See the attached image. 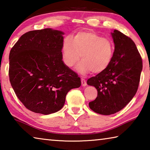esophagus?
<instances>
[{"mask_svg":"<svg viewBox=\"0 0 150 150\" xmlns=\"http://www.w3.org/2000/svg\"><path fill=\"white\" fill-rule=\"evenodd\" d=\"M81 85H82V86H83V87H85V86L87 85V82H86L85 79L81 78Z\"/></svg>","mask_w":150,"mask_h":150,"instance_id":"1","label":"esophagus"}]
</instances>
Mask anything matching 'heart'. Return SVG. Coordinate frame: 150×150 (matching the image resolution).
Masks as SVG:
<instances>
[{"label":"heart","mask_w":150,"mask_h":150,"mask_svg":"<svg viewBox=\"0 0 150 150\" xmlns=\"http://www.w3.org/2000/svg\"><path fill=\"white\" fill-rule=\"evenodd\" d=\"M115 45L110 39L93 32H81L73 38H67L63 44V59L65 64L73 67L81 59L77 70L81 73L105 71L112 59Z\"/></svg>","instance_id":"b5f03b06"}]
</instances>
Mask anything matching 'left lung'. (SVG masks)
Segmentation results:
<instances>
[{"instance_id": "8db88e82", "label": "left lung", "mask_w": 150, "mask_h": 150, "mask_svg": "<svg viewBox=\"0 0 150 150\" xmlns=\"http://www.w3.org/2000/svg\"><path fill=\"white\" fill-rule=\"evenodd\" d=\"M115 52L107 69L87 80L97 90V97L88 103L91 110L103 115L120 111L138 91L142 59L135 43L118 30L112 33Z\"/></svg>"}]
</instances>
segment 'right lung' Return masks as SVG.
Returning a JSON list of instances; mask_svg holds the SVG:
<instances>
[{"label":"right lung","instance_id":"add662e5","mask_svg":"<svg viewBox=\"0 0 150 150\" xmlns=\"http://www.w3.org/2000/svg\"><path fill=\"white\" fill-rule=\"evenodd\" d=\"M63 34L51 28L28 32L10 52V82L18 99L34 112L59 111L67 93L81 85L62 61Z\"/></svg>","mask_w":150,"mask_h":150}]
</instances>
